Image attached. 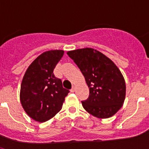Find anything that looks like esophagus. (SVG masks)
Returning a JSON list of instances; mask_svg holds the SVG:
<instances>
[{
    "label": "esophagus",
    "instance_id": "1",
    "mask_svg": "<svg viewBox=\"0 0 149 149\" xmlns=\"http://www.w3.org/2000/svg\"><path fill=\"white\" fill-rule=\"evenodd\" d=\"M70 91H71L72 93H73V92H74V91H75V86H72V89L70 90Z\"/></svg>",
    "mask_w": 149,
    "mask_h": 149
}]
</instances>
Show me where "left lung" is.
I'll return each instance as SVG.
<instances>
[{
	"label": "left lung",
	"mask_w": 149,
	"mask_h": 149,
	"mask_svg": "<svg viewBox=\"0 0 149 149\" xmlns=\"http://www.w3.org/2000/svg\"><path fill=\"white\" fill-rule=\"evenodd\" d=\"M85 77L90 89L82 101L88 113L99 118H108L122 107L125 98V79L117 65L105 55L91 48L67 52Z\"/></svg>",
	"instance_id": "1"
}]
</instances>
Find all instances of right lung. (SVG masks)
Masks as SVG:
<instances>
[{
  "mask_svg": "<svg viewBox=\"0 0 149 149\" xmlns=\"http://www.w3.org/2000/svg\"><path fill=\"white\" fill-rule=\"evenodd\" d=\"M63 53V50L43 52L31 63L23 77L21 103L27 114L36 121L45 122L53 118L70 93L53 73Z\"/></svg>",
  "mask_w": 149,
  "mask_h": 149,
  "instance_id": "obj_1",
  "label": "right lung"
}]
</instances>
